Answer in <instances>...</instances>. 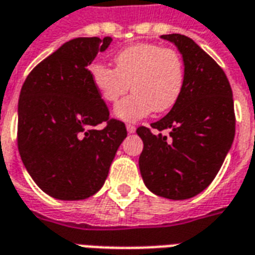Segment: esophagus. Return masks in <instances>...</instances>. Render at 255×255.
I'll return each instance as SVG.
<instances>
[{
	"mask_svg": "<svg viewBox=\"0 0 255 255\" xmlns=\"http://www.w3.org/2000/svg\"><path fill=\"white\" fill-rule=\"evenodd\" d=\"M127 131H128V133H133L135 131H136V127H135V126H132V124H127Z\"/></svg>",
	"mask_w": 255,
	"mask_h": 255,
	"instance_id": "34e87169",
	"label": "esophagus"
}]
</instances>
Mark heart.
<instances>
[{"instance_id": "heart-1", "label": "heart", "mask_w": 255, "mask_h": 255, "mask_svg": "<svg viewBox=\"0 0 255 255\" xmlns=\"http://www.w3.org/2000/svg\"><path fill=\"white\" fill-rule=\"evenodd\" d=\"M115 69L94 63L90 78L106 104L116 102L129 89L132 94L115 106V116L133 123L153 111L166 112L179 100L184 87V63L182 56L157 43H135L116 53Z\"/></svg>"}]
</instances>
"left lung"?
Instances as JSON below:
<instances>
[{"instance_id":"left-lung-1","label":"left lung","mask_w":255,"mask_h":255,"mask_svg":"<svg viewBox=\"0 0 255 255\" xmlns=\"http://www.w3.org/2000/svg\"><path fill=\"white\" fill-rule=\"evenodd\" d=\"M182 54L184 87L171 112L151 124L169 136L136 129L143 140L139 169L146 187L168 199H188L213 182L235 136V112L224 71L191 38L162 35Z\"/></svg>"}]
</instances>
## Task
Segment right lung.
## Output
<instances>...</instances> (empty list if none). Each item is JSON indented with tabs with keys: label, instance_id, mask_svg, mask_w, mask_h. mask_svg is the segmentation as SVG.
I'll return each mask as SVG.
<instances>
[{
	"label": "right lung",
	"instance_id": "add662e5",
	"mask_svg": "<svg viewBox=\"0 0 255 255\" xmlns=\"http://www.w3.org/2000/svg\"><path fill=\"white\" fill-rule=\"evenodd\" d=\"M112 42L75 38L38 64L25 79L17 106V146L32 180L47 195L79 201L105 183L124 123L109 119L89 65ZM101 122L105 128L94 130Z\"/></svg>",
	"mask_w": 255,
	"mask_h": 255
}]
</instances>
